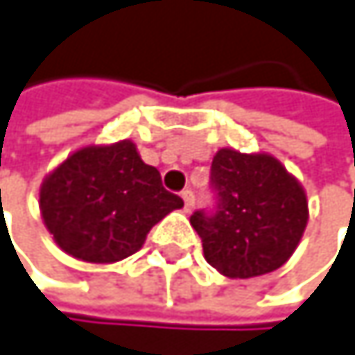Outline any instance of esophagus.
I'll list each match as a JSON object with an SVG mask.
<instances>
[{
    "label": "esophagus",
    "instance_id": "esophagus-1",
    "mask_svg": "<svg viewBox=\"0 0 355 355\" xmlns=\"http://www.w3.org/2000/svg\"><path fill=\"white\" fill-rule=\"evenodd\" d=\"M181 198H183V202H185V212H191V210H193V191H191V189H185V191L181 193Z\"/></svg>",
    "mask_w": 355,
    "mask_h": 355
}]
</instances>
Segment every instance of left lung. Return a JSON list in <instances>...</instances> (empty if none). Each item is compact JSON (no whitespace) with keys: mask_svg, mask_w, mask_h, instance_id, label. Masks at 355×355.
Returning <instances> with one entry per match:
<instances>
[{"mask_svg":"<svg viewBox=\"0 0 355 355\" xmlns=\"http://www.w3.org/2000/svg\"><path fill=\"white\" fill-rule=\"evenodd\" d=\"M218 210L196 212L191 227L204 259L225 277H254L282 267L307 227V193L271 153L223 147L212 157Z\"/></svg>","mask_w":355,"mask_h":355,"instance_id":"obj_1","label":"left lung"}]
</instances>
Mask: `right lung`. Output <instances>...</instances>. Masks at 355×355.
Here are the masks:
<instances>
[{"label":"right lung","instance_id":"add662e5","mask_svg":"<svg viewBox=\"0 0 355 355\" xmlns=\"http://www.w3.org/2000/svg\"><path fill=\"white\" fill-rule=\"evenodd\" d=\"M183 200L162 187L157 168L123 139L67 155L40 185V212L60 250L107 265L143 248L151 227Z\"/></svg>","mask_w":355,"mask_h":355}]
</instances>
